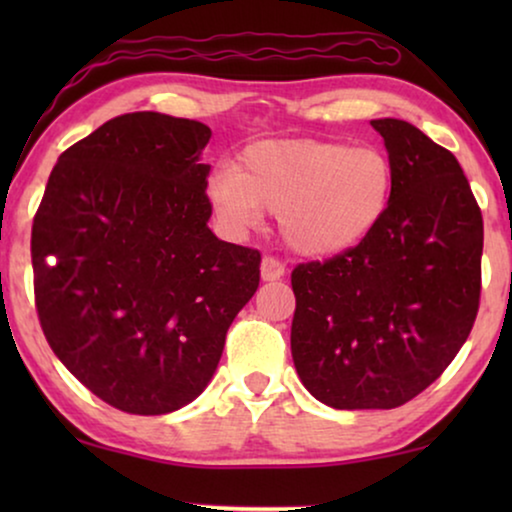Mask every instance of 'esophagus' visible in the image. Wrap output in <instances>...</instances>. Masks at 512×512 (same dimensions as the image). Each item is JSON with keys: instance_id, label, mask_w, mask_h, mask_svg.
<instances>
[{"instance_id": "1", "label": "esophagus", "mask_w": 512, "mask_h": 512, "mask_svg": "<svg viewBox=\"0 0 512 512\" xmlns=\"http://www.w3.org/2000/svg\"><path fill=\"white\" fill-rule=\"evenodd\" d=\"M284 272H286L284 263L277 261V258L265 256L261 261V279H263V282H275V279H282Z\"/></svg>"}]
</instances>
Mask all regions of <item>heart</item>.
<instances>
[{"label": "heart", "mask_w": 512, "mask_h": 512, "mask_svg": "<svg viewBox=\"0 0 512 512\" xmlns=\"http://www.w3.org/2000/svg\"><path fill=\"white\" fill-rule=\"evenodd\" d=\"M396 167L377 146L328 139H265L221 165L205 184L207 205L230 235L277 214L300 256L331 258L361 244L391 207Z\"/></svg>", "instance_id": "b5f03b06"}]
</instances>
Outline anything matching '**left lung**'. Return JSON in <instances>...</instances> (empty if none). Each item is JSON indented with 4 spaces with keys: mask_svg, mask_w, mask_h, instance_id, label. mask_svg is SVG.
<instances>
[{
    "mask_svg": "<svg viewBox=\"0 0 512 512\" xmlns=\"http://www.w3.org/2000/svg\"><path fill=\"white\" fill-rule=\"evenodd\" d=\"M396 167L384 221L361 244L291 272L300 382L338 410H391L436 382L480 305L482 214L450 151L377 118Z\"/></svg>",
    "mask_w": 512,
    "mask_h": 512,
    "instance_id": "8db88e82",
    "label": "left lung"
}]
</instances>
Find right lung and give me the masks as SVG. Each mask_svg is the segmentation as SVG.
I'll list each match as a JSON object with an SVG mask.
<instances>
[{"mask_svg": "<svg viewBox=\"0 0 512 512\" xmlns=\"http://www.w3.org/2000/svg\"><path fill=\"white\" fill-rule=\"evenodd\" d=\"M212 130L116 116L62 153L32 223L34 303L76 380L130 415L198 398L261 279L256 249L209 230Z\"/></svg>", "mask_w": 512, "mask_h": 512, "instance_id": "add662e5", "label": "right lung"}]
</instances>
